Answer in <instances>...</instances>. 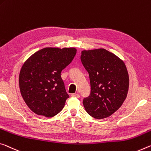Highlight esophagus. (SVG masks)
I'll return each instance as SVG.
<instances>
[{
  "label": "esophagus",
  "mask_w": 151,
  "mask_h": 151,
  "mask_svg": "<svg viewBox=\"0 0 151 151\" xmlns=\"http://www.w3.org/2000/svg\"><path fill=\"white\" fill-rule=\"evenodd\" d=\"M71 96L73 97L78 98V97H80V95H79V94H78V93H73V94L71 95Z\"/></svg>",
  "instance_id": "1"
}]
</instances>
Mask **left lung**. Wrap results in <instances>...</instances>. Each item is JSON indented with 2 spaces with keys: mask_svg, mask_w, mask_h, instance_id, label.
Wrapping results in <instances>:
<instances>
[{
  "mask_svg": "<svg viewBox=\"0 0 151 151\" xmlns=\"http://www.w3.org/2000/svg\"><path fill=\"white\" fill-rule=\"evenodd\" d=\"M81 60L91 83L90 96L83 99L86 111L96 119L109 117L127 97L129 76L125 64L104 48L83 50Z\"/></svg>",
  "mask_w": 151,
  "mask_h": 151,
  "instance_id": "8db88e82",
  "label": "left lung"
}]
</instances>
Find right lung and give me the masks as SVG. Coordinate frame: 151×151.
Wrapping results in <instances>:
<instances>
[{
    "mask_svg": "<svg viewBox=\"0 0 151 151\" xmlns=\"http://www.w3.org/2000/svg\"><path fill=\"white\" fill-rule=\"evenodd\" d=\"M75 47H47L26 60L19 77L21 96L33 112L47 118L62 111L66 93L60 73L76 55Z\"/></svg>",
    "mask_w": 151,
    "mask_h": 151,
    "instance_id": "obj_1",
    "label": "right lung"
}]
</instances>
